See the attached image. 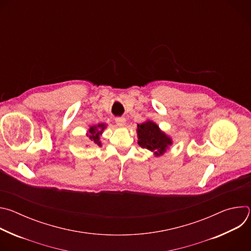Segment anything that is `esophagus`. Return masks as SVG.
Here are the masks:
<instances>
[{"mask_svg": "<svg viewBox=\"0 0 251 251\" xmlns=\"http://www.w3.org/2000/svg\"><path fill=\"white\" fill-rule=\"evenodd\" d=\"M115 121H116V124H117L118 126H124V125H125V122H126V119H125L124 117H117V118L115 119Z\"/></svg>", "mask_w": 251, "mask_h": 251, "instance_id": "obj_1", "label": "esophagus"}]
</instances>
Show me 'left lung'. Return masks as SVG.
I'll list each match as a JSON object with an SVG mask.
<instances>
[{"instance_id": "1", "label": "left lung", "mask_w": 251, "mask_h": 251, "mask_svg": "<svg viewBox=\"0 0 251 251\" xmlns=\"http://www.w3.org/2000/svg\"><path fill=\"white\" fill-rule=\"evenodd\" d=\"M138 144L153 152L155 156L163 155L172 145V139L166 135L153 121L138 124Z\"/></svg>"}]
</instances>
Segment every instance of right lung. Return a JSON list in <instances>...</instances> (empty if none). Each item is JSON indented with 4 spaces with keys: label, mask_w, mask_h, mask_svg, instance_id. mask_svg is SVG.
<instances>
[{
    "label": "right lung",
    "mask_w": 251,
    "mask_h": 251,
    "mask_svg": "<svg viewBox=\"0 0 251 251\" xmlns=\"http://www.w3.org/2000/svg\"><path fill=\"white\" fill-rule=\"evenodd\" d=\"M106 128L105 124H98L91 126L88 130L87 137L88 139L93 143V144H96L98 146H101V142H100V135L102 134L103 130Z\"/></svg>",
    "instance_id": "add662e5"
}]
</instances>
